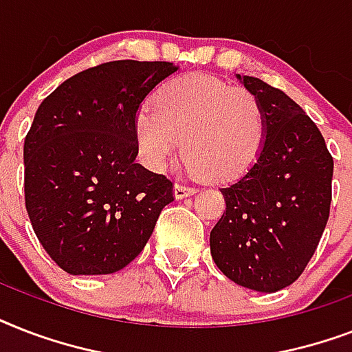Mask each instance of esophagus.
Listing matches in <instances>:
<instances>
[{"label": "esophagus", "instance_id": "esophagus-1", "mask_svg": "<svg viewBox=\"0 0 352 352\" xmlns=\"http://www.w3.org/2000/svg\"><path fill=\"white\" fill-rule=\"evenodd\" d=\"M197 192V188L190 186V184H184V182H177L175 184V197L182 199L188 197V195H192V193Z\"/></svg>", "mask_w": 352, "mask_h": 352}]
</instances>
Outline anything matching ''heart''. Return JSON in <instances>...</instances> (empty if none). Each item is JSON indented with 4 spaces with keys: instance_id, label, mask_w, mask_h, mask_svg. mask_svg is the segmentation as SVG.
<instances>
[{
    "instance_id": "obj_1",
    "label": "heart",
    "mask_w": 352,
    "mask_h": 352,
    "mask_svg": "<svg viewBox=\"0 0 352 352\" xmlns=\"http://www.w3.org/2000/svg\"><path fill=\"white\" fill-rule=\"evenodd\" d=\"M144 162L164 170L186 149L188 170L232 182L252 170L267 140V113L254 91L212 74L190 73L157 91L135 115Z\"/></svg>"
}]
</instances>
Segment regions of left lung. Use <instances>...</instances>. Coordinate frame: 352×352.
<instances>
[{"mask_svg":"<svg viewBox=\"0 0 352 352\" xmlns=\"http://www.w3.org/2000/svg\"><path fill=\"white\" fill-rule=\"evenodd\" d=\"M267 113V140L239 181L221 188L226 212L210 234L215 265L234 283L276 292L300 278L322 239L333 199V155L281 89L243 76Z\"/></svg>","mask_w":352,"mask_h":352,"instance_id":"8db88e82","label":"left lung"}]
</instances>
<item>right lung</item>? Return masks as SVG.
Instances as JSON below:
<instances>
[{
  "instance_id": "add662e5",
  "label": "right lung",
  "mask_w": 352,
  "mask_h": 352,
  "mask_svg": "<svg viewBox=\"0 0 352 352\" xmlns=\"http://www.w3.org/2000/svg\"><path fill=\"white\" fill-rule=\"evenodd\" d=\"M179 69L117 60L60 84L23 144L25 208L58 267L73 276L118 272L142 252L173 181L138 164L135 115Z\"/></svg>"
}]
</instances>
